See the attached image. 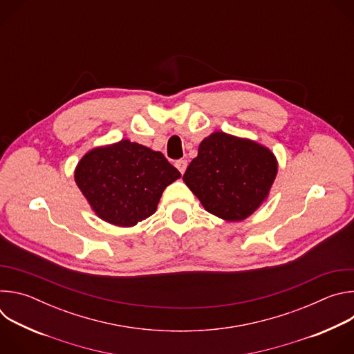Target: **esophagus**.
Segmentation results:
<instances>
[{
    "mask_svg": "<svg viewBox=\"0 0 354 354\" xmlns=\"http://www.w3.org/2000/svg\"><path fill=\"white\" fill-rule=\"evenodd\" d=\"M175 167L179 169L180 174H185V171H186V168H187V161H186V160H178V161L175 162Z\"/></svg>",
    "mask_w": 354,
    "mask_h": 354,
    "instance_id": "1",
    "label": "esophagus"
}]
</instances>
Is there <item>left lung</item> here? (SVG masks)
Returning a JSON list of instances; mask_svg holds the SVG:
<instances>
[{
	"mask_svg": "<svg viewBox=\"0 0 354 354\" xmlns=\"http://www.w3.org/2000/svg\"><path fill=\"white\" fill-rule=\"evenodd\" d=\"M276 174L277 162L268 148L217 131L200 142L183 180L209 213L241 221L266 198Z\"/></svg>",
	"mask_w": 354,
	"mask_h": 354,
	"instance_id": "obj_1",
	"label": "left lung"
}]
</instances>
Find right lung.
Listing matches in <instances>:
<instances>
[{"mask_svg":"<svg viewBox=\"0 0 354 354\" xmlns=\"http://www.w3.org/2000/svg\"><path fill=\"white\" fill-rule=\"evenodd\" d=\"M179 176L158 151L129 140L89 151L75 169V182L95 213L119 227L154 214L164 189Z\"/></svg>","mask_w":354,"mask_h":354,"instance_id":"obj_1","label":"right lung"}]
</instances>
